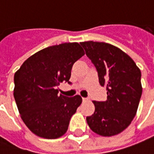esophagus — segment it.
<instances>
[{
	"label": "esophagus",
	"mask_w": 154,
	"mask_h": 154,
	"mask_svg": "<svg viewBox=\"0 0 154 154\" xmlns=\"http://www.w3.org/2000/svg\"><path fill=\"white\" fill-rule=\"evenodd\" d=\"M88 100H89V99H88V98H82V101H83V102H87V101H88Z\"/></svg>",
	"instance_id": "34e87169"
}]
</instances>
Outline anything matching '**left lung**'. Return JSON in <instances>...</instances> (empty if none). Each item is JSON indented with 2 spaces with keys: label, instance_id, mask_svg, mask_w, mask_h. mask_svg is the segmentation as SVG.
I'll return each instance as SVG.
<instances>
[{
  "label": "left lung",
  "instance_id": "1",
  "mask_svg": "<svg viewBox=\"0 0 154 154\" xmlns=\"http://www.w3.org/2000/svg\"><path fill=\"white\" fill-rule=\"evenodd\" d=\"M80 44L97 68L99 82L107 90L106 101H93L95 112L87 116V122L99 135H116L130 125L138 110L142 95L140 69L128 54L112 44Z\"/></svg>",
  "mask_w": 154,
  "mask_h": 154
}]
</instances>
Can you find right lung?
<instances>
[{"label": "right lung", "mask_w": 154, "mask_h": 154, "mask_svg": "<svg viewBox=\"0 0 154 154\" xmlns=\"http://www.w3.org/2000/svg\"><path fill=\"white\" fill-rule=\"evenodd\" d=\"M85 54L78 43H64L27 58L14 77V97L22 120L32 133L54 139L67 132L72 116L82 101L58 95L57 86L69 82L72 65Z\"/></svg>", "instance_id": "add662e5"}]
</instances>
